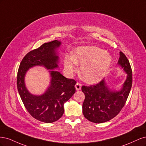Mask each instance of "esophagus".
<instances>
[{
    "mask_svg": "<svg viewBox=\"0 0 146 146\" xmlns=\"http://www.w3.org/2000/svg\"><path fill=\"white\" fill-rule=\"evenodd\" d=\"M76 90H77V91H79V90H81V88H82V85L80 83H78V82H77V83H76Z\"/></svg>",
    "mask_w": 146,
    "mask_h": 146,
    "instance_id": "1",
    "label": "esophagus"
}]
</instances>
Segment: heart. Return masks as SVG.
Wrapping results in <instances>:
<instances>
[{
  "instance_id": "b5f03b06",
  "label": "heart",
  "mask_w": 146,
  "mask_h": 146,
  "mask_svg": "<svg viewBox=\"0 0 146 146\" xmlns=\"http://www.w3.org/2000/svg\"><path fill=\"white\" fill-rule=\"evenodd\" d=\"M112 61L108 53L94 46L79 47L72 55H66L64 66L66 72L71 74L76 71L78 64H81L80 76L89 83L98 82L104 78Z\"/></svg>"
}]
</instances>
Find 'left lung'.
Returning a JSON list of instances; mask_svg holds the SVG:
<instances>
[{
	"mask_svg": "<svg viewBox=\"0 0 146 146\" xmlns=\"http://www.w3.org/2000/svg\"><path fill=\"white\" fill-rule=\"evenodd\" d=\"M119 55L117 64L127 74L121 90H111L105 79L95 85L82 87L85 96L83 114L92 122L103 123L111 120L121 111L129 97L132 85V70L124 54L120 52Z\"/></svg>",
	"mask_w": 146,
	"mask_h": 146,
	"instance_id": "left-lung-1",
	"label": "left lung"
}]
</instances>
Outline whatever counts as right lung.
I'll return each instance as SVG.
<instances>
[{"instance_id": "obj_1", "label": "right lung", "mask_w": 146, "mask_h": 146, "mask_svg": "<svg viewBox=\"0 0 146 146\" xmlns=\"http://www.w3.org/2000/svg\"><path fill=\"white\" fill-rule=\"evenodd\" d=\"M61 44V41L55 40L29 52L22 60L17 72V90L25 108L34 118L46 123L54 122L63 116L64 104L76 92V82L54 70L58 68L57 48ZM36 65L49 70L51 77L50 86L44 94L39 96L30 94L25 83L26 73Z\"/></svg>"}]
</instances>
